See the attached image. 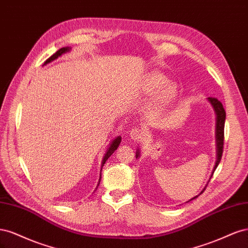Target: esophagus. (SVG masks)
Instances as JSON below:
<instances>
[{
  "label": "esophagus",
  "mask_w": 248,
  "mask_h": 248,
  "mask_svg": "<svg viewBox=\"0 0 248 248\" xmlns=\"http://www.w3.org/2000/svg\"><path fill=\"white\" fill-rule=\"evenodd\" d=\"M129 137L133 140H142V138L145 137V132L134 127L130 131H129Z\"/></svg>",
  "instance_id": "obj_1"
}]
</instances>
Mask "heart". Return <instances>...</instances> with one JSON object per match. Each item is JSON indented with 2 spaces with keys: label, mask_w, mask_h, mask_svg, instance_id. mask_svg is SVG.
I'll return each instance as SVG.
<instances>
[{
  "label": "heart",
  "mask_w": 248,
  "mask_h": 248,
  "mask_svg": "<svg viewBox=\"0 0 248 248\" xmlns=\"http://www.w3.org/2000/svg\"><path fill=\"white\" fill-rule=\"evenodd\" d=\"M144 91L147 95L156 93L151 108L159 111L175 100L178 95V87L174 82H169L168 78L162 73L154 71L147 76L144 82Z\"/></svg>",
  "instance_id": "1"
}]
</instances>
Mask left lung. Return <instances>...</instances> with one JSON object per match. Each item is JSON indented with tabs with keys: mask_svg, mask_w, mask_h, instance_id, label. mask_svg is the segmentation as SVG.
Here are the masks:
<instances>
[{
	"mask_svg": "<svg viewBox=\"0 0 248 248\" xmlns=\"http://www.w3.org/2000/svg\"><path fill=\"white\" fill-rule=\"evenodd\" d=\"M208 101H209L210 103H211V106L213 107V109L215 110V114H216V147H217V159H216L215 167H214V169H213L212 175H211V177H212L214 170H216L217 166H218L219 162H220L221 156H222V152H223L224 122H226V110H224V108H223L222 103H221L218 99H217V98H214V97H209ZM139 156H140V151L138 150V151H137V155H136L137 158H138ZM207 185H208V184H207ZM207 185H206V186H207ZM206 186H205V188L201 191L200 194H202V192L205 191ZM200 194H198V196L192 198L191 200L197 199V198L200 196ZM191 200H189V201H191ZM189 201H188V202H189Z\"/></svg>",
	"mask_w": 248,
	"mask_h": 248,
	"instance_id": "8db88e82",
	"label": "left lung"
}]
</instances>
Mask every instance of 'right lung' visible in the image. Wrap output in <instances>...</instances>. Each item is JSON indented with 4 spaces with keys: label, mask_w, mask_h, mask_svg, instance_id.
I'll return each mask as SVG.
<instances>
[{
    "label": "right lung",
    "mask_w": 248,
    "mask_h": 248,
    "mask_svg": "<svg viewBox=\"0 0 248 248\" xmlns=\"http://www.w3.org/2000/svg\"><path fill=\"white\" fill-rule=\"evenodd\" d=\"M68 51H70V47H62V48H60L56 54H54L52 55L50 58H48L46 62H44V64L43 65H46V64H48V63H50L51 61H54V60H56V59H58L59 57H61L63 54H66V52H68ZM120 142H121V137H117L115 140H112V141L110 142L109 144V147H108V151H107V153L104 154V156H103V159H102V163H101V170H102V167L104 166V163L107 162V160L109 158V156L114 153L116 150L118 149V147H119V145H120ZM101 176V175H100ZM101 178V177H100ZM99 182H100V179H99ZM99 185V184H98Z\"/></svg>",
    "instance_id": "add662e5"
}]
</instances>
